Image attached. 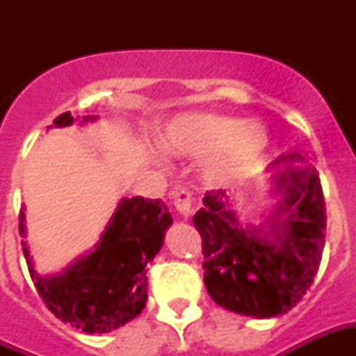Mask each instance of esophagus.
Masks as SVG:
<instances>
[{"label":"esophagus","mask_w":356,"mask_h":356,"mask_svg":"<svg viewBox=\"0 0 356 356\" xmlns=\"http://www.w3.org/2000/svg\"><path fill=\"white\" fill-rule=\"evenodd\" d=\"M171 198H173V206L177 209L181 216L191 217L193 216V194L185 191V188H181V191H175V193L171 194Z\"/></svg>","instance_id":"1"}]
</instances>
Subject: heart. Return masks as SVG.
<instances>
[{
  "label": "heart",
  "mask_w": 356,
  "mask_h": 356,
  "mask_svg": "<svg viewBox=\"0 0 356 356\" xmlns=\"http://www.w3.org/2000/svg\"><path fill=\"white\" fill-rule=\"evenodd\" d=\"M163 148L183 158H203L202 173L211 185H231L246 179L267 152V129L223 114H185L168 124Z\"/></svg>",
  "instance_id": "heart-1"
}]
</instances>
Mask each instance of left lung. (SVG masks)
Instances as JSON below:
<instances>
[{
    "label": "left lung",
    "instance_id": "8db88e82",
    "mask_svg": "<svg viewBox=\"0 0 356 356\" xmlns=\"http://www.w3.org/2000/svg\"><path fill=\"white\" fill-rule=\"evenodd\" d=\"M299 152L273 165L296 162ZM276 206L265 223L242 225L225 191L204 196L194 227L202 236L204 284L217 305L273 318L290 311L311 288L326 238V204L313 165H288L275 175Z\"/></svg>",
    "mask_w": 356,
    "mask_h": 356
}]
</instances>
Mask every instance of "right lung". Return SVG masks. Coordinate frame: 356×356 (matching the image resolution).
<instances>
[{"mask_svg": "<svg viewBox=\"0 0 356 356\" xmlns=\"http://www.w3.org/2000/svg\"><path fill=\"white\" fill-rule=\"evenodd\" d=\"M83 116L81 124L93 122ZM70 112L55 118V127L72 125ZM173 223L168 206L143 196L122 198L91 254L66 267L60 275L43 276L34 268L26 242L22 252L35 290L51 313L88 334H106L135 318L147 303V263L163 244ZM20 236L26 234L24 211L19 216Z\"/></svg>", "mask_w": 356, "mask_h": 356, "instance_id": "obj_1", "label": "right lung"}]
</instances>
